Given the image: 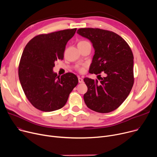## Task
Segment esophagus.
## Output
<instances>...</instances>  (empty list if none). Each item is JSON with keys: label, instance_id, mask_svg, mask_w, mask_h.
I'll list each match as a JSON object with an SVG mask.
<instances>
[{"label": "esophagus", "instance_id": "1", "mask_svg": "<svg viewBox=\"0 0 157 157\" xmlns=\"http://www.w3.org/2000/svg\"><path fill=\"white\" fill-rule=\"evenodd\" d=\"M78 81L79 83H82V82H83V79L82 78L78 77Z\"/></svg>", "mask_w": 157, "mask_h": 157}]
</instances>
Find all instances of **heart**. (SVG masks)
Here are the masks:
<instances>
[{
  "label": "heart",
  "instance_id": "obj_1",
  "mask_svg": "<svg viewBox=\"0 0 157 157\" xmlns=\"http://www.w3.org/2000/svg\"><path fill=\"white\" fill-rule=\"evenodd\" d=\"M88 41L86 40H81L79 41V43H83V42H86ZM77 69L79 71L80 73H82L83 71H84V66H78L77 67Z\"/></svg>",
  "mask_w": 157,
  "mask_h": 157
}]
</instances>
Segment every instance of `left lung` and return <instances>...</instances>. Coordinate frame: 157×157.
Masks as SVG:
<instances>
[{"label":"left lung","mask_w":157,"mask_h":157,"mask_svg":"<svg viewBox=\"0 0 157 157\" xmlns=\"http://www.w3.org/2000/svg\"><path fill=\"white\" fill-rule=\"evenodd\" d=\"M77 33L90 40L95 50L89 73L103 72L106 75L98 79L99 81L84 79L88 87L84 102L88 108L98 113L115 110L129 95L134 83L132 49L121 36L112 31L81 28Z\"/></svg>","instance_id":"1"}]
</instances>
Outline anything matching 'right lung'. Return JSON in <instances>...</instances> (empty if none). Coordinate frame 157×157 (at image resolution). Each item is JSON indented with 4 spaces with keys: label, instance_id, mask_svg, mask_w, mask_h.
<instances>
[{
    "label": "right lung",
    "instance_id": "obj_1",
    "mask_svg": "<svg viewBox=\"0 0 157 157\" xmlns=\"http://www.w3.org/2000/svg\"><path fill=\"white\" fill-rule=\"evenodd\" d=\"M76 28L33 37L25 46L19 65V78L28 100L42 111L61 109L78 83L71 73L58 76L53 72L54 62L63 60L66 45Z\"/></svg>",
    "mask_w": 157,
    "mask_h": 157
}]
</instances>
